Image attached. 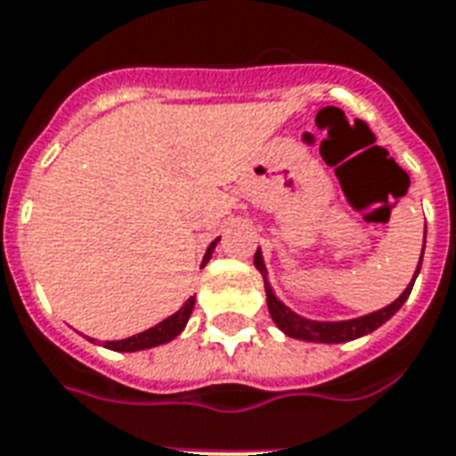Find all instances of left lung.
I'll return each mask as SVG.
<instances>
[{"instance_id":"1","label":"left lung","mask_w":456,"mask_h":456,"mask_svg":"<svg viewBox=\"0 0 456 456\" xmlns=\"http://www.w3.org/2000/svg\"><path fill=\"white\" fill-rule=\"evenodd\" d=\"M423 249H426V232H423ZM420 262H423V252H420L419 266H416V273L411 283L403 289V293L396 297L395 303H389L382 310H375L370 314H362V317H354V320H338V322H322V320H307L303 314L293 313L289 305H283L276 293H273L272 283L266 279V265L265 256H262V249H256L255 255V266L259 269V273L265 276V290H266V307H269V314H272L273 324L279 327L286 337L300 338V341H314V344H346V341H354V338H361L365 334H372V331L382 327L387 320H392L399 307L409 300L411 289H413V281L420 272Z\"/></svg>"}]
</instances>
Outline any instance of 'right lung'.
Instances as JSON below:
<instances>
[{
	"mask_svg": "<svg viewBox=\"0 0 456 456\" xmlns=\"http://www.w3.org/2000/svg\"><path fill=\"white\" fill-rule=\"evenodd\" d=\"M216 245H218V238L207 248V255L201 259V266L211 259ZM191 310H194V297H187L183 303V307H180L175 314H170V317H166L163 322H159L156 327H151V330L142 331V334H134V337L122 338V341H105V348H110V351H122V354H134V351H146V348H153V346L167 344V341H173L177 334H183V330L187 327V322H190ZM91 341H94V338H91Z\"/></svg>",
	"mask_w": 456,
	"mask_h": 456,
	"instance_id": "obj_1",
	"label": "right lung"
}]
</instances>
